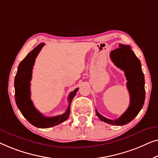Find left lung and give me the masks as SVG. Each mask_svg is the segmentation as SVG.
I'll return each instance as SVG.
<instances>
[{
    "mask_svg": "<svg viewBox=\"0 0 158 158\" xmlns=\"http://www.w3.org/2000/svg\"><path fill=\"white\" fill-rule=\"evenodd\" d=\"M119 47L111 52L110 57L115 65L124 72L127 80V87L130 97V106L119 118L114 120L103 117L97 110L96 114L104 123L122 126L130 123L143 108L145 99V77L140 61L131 50V46L119 44Z\"/></svg>",
    "mask_w": 158,
    "mask_h": 158,
    "instance_id": "8db88e82",
    "label": "left lung"
}]
</instances>
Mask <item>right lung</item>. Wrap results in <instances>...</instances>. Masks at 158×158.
Returning <instances> with one entry per match:
<instances>
[{
	"label": "right lung",
	"instance_id": "right-lung-1",
	"mask_svg": "<svg viewBox=\"0 0 158 158\" xmlns=\"http://www.w3.org/2000/svg\"><path fill=\"white\" fill-rule=\"evenodd\" d=\"M44 46V43L39 44L19 64L14 80L15 99L18 108L31 124L39 128H49L58 125L68 119L70 114L71 103L79 88L75 89L69 95L68 108L66 112L61 115L46 117L35 109L31 99L30 81L35 58Z\"/></svg>",
	"mask_w": 158,
	"mask_h": 158
}]
</instances>
